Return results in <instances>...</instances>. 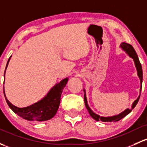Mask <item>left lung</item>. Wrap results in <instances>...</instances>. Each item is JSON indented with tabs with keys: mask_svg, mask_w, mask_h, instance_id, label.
<instances>
[{
	"mask_svg": "<svg viewBox=\"0 0 147 147\" xmlns=\"http://www.w3.org/2000/svg\"><path fill=\"white\" fill-rule=\"evenodd\" d=\"M120 47L122 48L123 51L126 52V53L128 54L130 58H132L133 59L134 62H135V67L137 68V75L140 78V84H141V88H140V94H141V91H142V80H143V74H142V65L140 63V60H139L138 56H137V53L134 49V48L132 47V45L130 44H127V43H125L123 42L121 43L120 44ZM84 103H85L86 108L87 109L88 111H89V113L90 114L91 116L93 118L94 120H96V121H99V120H101L102 122H116L118 121V120H121L122 118H123L124 117H125L127 114H129V113L132 111V109H133L135 107V106L137 105V102H138L139 99H140V95L139 96L138 98L134 101V103H132V109H127L126 110H125L124 111H123L122 113H120V114L117 115H114V116H111V117H102L100 116V115H97L95 113H94L93 111L91 110V109L89 108V105L87 103V100H86V93H85V90L84 89Z\"/></svg>",
	"mask_w": 147,
	"mask_h": 147,
	"instance_id": "1",
	"label": "left lung"
}]
</instances>
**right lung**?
Masks as SVG:
<instances>
[{"label": "right lung", "mask_w": 147, "mask_h": 147, "mask_svg": "<svg viewBox=\"0 0 147 147\" xmlns=\"http://www.w3.org/2000/svg\"><path fill=\"white\" fill-rule=\"evenodd\" d=\"M10 58L11 56L9 58L7 65H6L4 72V78L6 68H7ZM67 81H68V78L63 79L59 83L56 84L53 87L51 88V89L49 91V93L46 94L44 98L31 106L24 108H18L12 105L6 98L4 89L3 93L6 102L9 107L20 117L29 121H46L53 118L54 115L56 113L59 108L63 89L66 86Z\"/></svg>", "instance_id": "1"}]
</instances>
